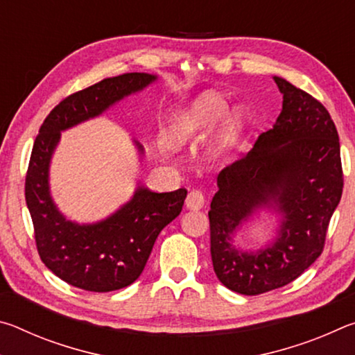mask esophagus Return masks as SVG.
Returning a JSON list of instances; mask_svg holds the SVG:
<instances>
[{"mask_svg": "<svg viewBox=\"0 0 355 355\" xmlns=\"http://www.w3.org/2000/svg\"><path fill=\"white\" fill-rule=\"evenodd\" d=\"M203 203H205V199H203V194L200 191H191L188 197H186V202L184 205L188 209H200L203 207Z\"/></svg>", "mask_w": 355, "mask_h": 355, "instance_id": "esophagus-1", "label": "esophagus"}]
</instances>
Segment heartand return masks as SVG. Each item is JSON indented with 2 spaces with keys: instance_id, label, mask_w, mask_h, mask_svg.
<instances>
[{
  "instance_id": "b5f03b06",
  "label": "heart",
  "mask_w": 355,
  "mask_h": 355,
  "mask_svg": "<svg viewBox=\"0 0 355 355\" xmlns=\"http://www.w3.org/2000/svg\"><path fill=\"white\" fill-rule=\"evenodd\" d=\"M228 110V101L218 92H205L191 105L180 110L172 119L169 127V141L173 147H184L196 142L207 131L224 117ZM244 116L239 110L228 114L218 136V150L225 152L241 135Z\"/></svg>"
}]
</instances>
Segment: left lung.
Instances as JSON below:
<instances>
[{
	"label": "left lung",
	"instance_id": "obj_1",
	"mask_svg": "<svg viewBox=\"0 0 355 355\" xmlns=\"http://www.w3.org/2000/svg\"><path fill=\"white\" fill-rule=\"evenodd\" d=\"M284 95L274 127L218 175L209 238L214 272L228 290L257 296L297 279L321 255L330 218L343 192L340 141L320 101L274 76ZM282 216L278 238L241 251L232 236L258 209Z\"/></svg>",
	"mask_w": 355,
	"mask_h": 355
}]
</instances>
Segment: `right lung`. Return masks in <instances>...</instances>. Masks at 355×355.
I'll return each mask as SVG.
<instances>
[{"label": "right lung", "mask_w": 355, "mask_h": 355, "mask_svg": "<svg viewBox=\"0 0 355 355\" xmlns=\"http://www.w3.org/2000/svg\"><path fill=\"white\" fill-rule=\"evenodd\" d=\"M156 75L106 78L64 98L42 123L29 159L25 197L40 260L69 285L107 293L133 284L146 268L161 230L182 213L188 191L153 192L137 186L131 200L95 224H78L59 211L50 194V163L61 131L94 119L156 81ZM144 153L142 146L136 142Z\"/></svg>", "instance_id": "obj_1"}]
</instances>
